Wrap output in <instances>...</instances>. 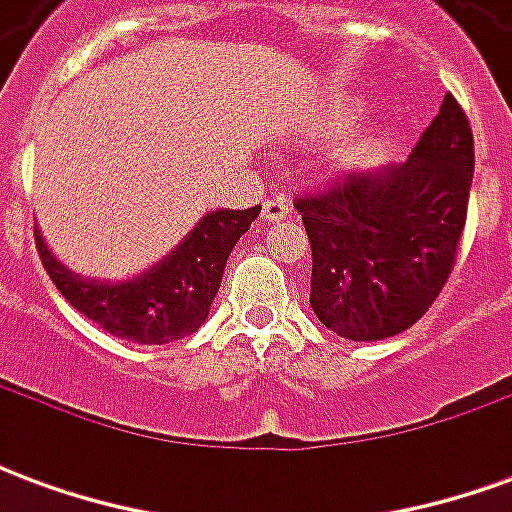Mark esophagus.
<instances>
[{
    "label": "esophagus",
    "instance_id": "obj_1",
    "mask_svg": "<svg viewBox=\"0 0 512 512\" xmlns=\"http://www.w3.org/2000/svg\"><path fill=\"white\" fill-rule=\"evenodd\" d=\"M290 208L285 200H268L263 202V219L266 222H282V219H288Z\"/></svg>",
    "mask_w": 512,
    "mask_h": 512
}]
</instances>
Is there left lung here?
I'll return each instance as SVG.
<instances>
[{
	"mask_svg": "<svg viewBox=\"0 0 512 512\" xmlns=\"http://www.w3.org/2000/svg\"><path fill=\"white\" fill-rule=\"evenodd\" d=\"M472 175V128L447 93L408 161L296 197L312 249L310 304L329 332L376 343L428 312L452 274Z\"/></svg>",
	"mask_w": 512,
	"mask_h": 512,
	"instance_id": "obj_1",
	"label": "left lung"
}]
</instances>
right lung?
Wrapping results in <instances>:
<instances>
[{
  "mask_svg": "<svg viewBox=\"0 0 512 512\" xmlns=\"http://www.w3.org/2000/svg\"><path fill=\"white\" fill-rule=\"evenodd\" d=\"M260 205L246 211H211L161 263L123 282L87 279L51 255L35 230L43 268L73 310L104 332L139 345H164L197 332L222 285L227 257L255 222Z\"/></svg>",
  "mask_w": 512,
  "mask_h": 512,
  "instance_id": "obj_1",
  "label": "right lung"
}]
</instances>
